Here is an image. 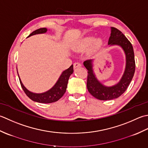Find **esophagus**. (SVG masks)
<instances>
[{
  "label": "esophagus",
  "instance_id": "1",
  "mask_svg": "<svg viewBox=\"0 0 148 148\" xmlns=\"http://www.w3.org/2000/svg\"><path fill=\"white\" fill-rule=\"evenodd\" d=\"M73 66H74V68H77L80 67V66H82V65H81V64L79 62H75L73 64Z\"/></svg>",
  "mask_w": 148,
  "mask_h": 148
}]
</instances>
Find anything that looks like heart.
Wrapping results in <instances>:
<instances>
[{"instance_id": "heart-1", "label": "heart", "mask_w": 148, "mask_h": 148, "mask_svg": "<svg viewBox=\"0 0 148 148\" xmlns=\"http://www.w3.org/2000/svg\"><path fill=\"white\" fill-rule=\"evenodd\" d=\"M93 43H95L96 47H98L101 46L102 43H103V41H102L101 38L95 39L94 37H87L82 40V45L84 47H87L91 45Z\"/></svg>"}]
</instances>
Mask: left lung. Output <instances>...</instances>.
<instances>
[{
	"label": "left lung",
	"instance_id": "left-lung-1",
	"mask_svg": "<svg viewBox=\"0 0 148 148\" xmlns=\"http://www.w3.org/2000/svg\"><path fill=\"white\" fill-rule=\"evenodd\" d=\"M110 31L108 45L109 47H120L125 55V70L119 82L111 86L104 85L98 79L94 71V59H88L84 62V66L88 70L87 80L88 91L95 98L100 100H110L118 98L123 94L131 82L135 70L134 52L131 43L119 30L111 27Z\"/></svg>",
	"mask_w": 148,
	"mask_h": 148
}]
</instances>
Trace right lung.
Segmentation results:
<instances>
[{
	"mask_svg": "<svg viewBox=\"0 0 148 148\" xmlns=\"http://www.w3.org/2000/svg\"><path fill=\"white\" fill-rule=\"evenodd\" d=\"M47 31L48 29L47 28H41L37 29L31 33L27 38L36 34H45V33L47 32ZM73 73V65L72 64L70 68L66 69V70L62 72V73L60 75L58 80H57L56 83L54 84V86L52 88H50L47 91L41 93H36L30 91L29 90H28L24 86L19 75L18 77L23 90L29 98H31L34 101L38 102V103H50L58 101L64 95L66 91V88H67L69 78H70V75Z\"/></svg>",
	"mask_w": 148,
	"mask_h": 148,
	"instance_id": "right-lung-1",
	"label": "right lung"
}]
</instances>
